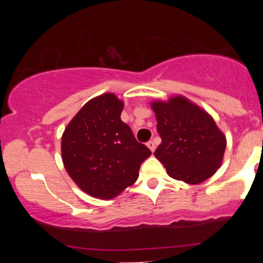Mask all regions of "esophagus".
I'll return each instance as SVG.
<instances>
[{"label": "esophagus", "instance_id": "obj_1", "mask_svg": "<svg viewBox=\"0 0 263 263\" xmlns=\"http://www.w3.org/2000/svg\"><path fill=\"white\" fill-rule=\"evenodd\" d=\"M147 147H148L152 152H154V149H156V143H154L153 141H148L147 142Z\"/></svg>", "mask_w": 263, "mask_h": 263}]
</instances>
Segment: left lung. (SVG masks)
Returning a JSON list of instances; mask_svg holds the SVG:
<instances>
[{
    "mask_svg": "<svg viewBox=\"0 0 263 263\" xmlns=\"http://www.w3.org/2000/svg\"><path fill=\"white\" fill-rule=\"evenodd\" d=\"M151 105L161 138L154 156L168 176L189 184H199L213 176L226 148V138L213 118L182 96Z\"/></svg>",
    "mask_w": 263,
    "mask_h": 263,
    "instance_id": "8db88e82",
    "label": "left lung"
}]
</instances>
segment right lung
<instances>
[{
	"label": "right lung",
	"instance_id": "right-lung-1",
	"mask_svg": "<svg viewBox=\"0 0 263 263\" xmlns=\"http://www.w3.org/2000/svg\"><path fill=\"white\" fill-rule=\"evenodd\" d=\"M123 102L105 93L86 103L62 135L64 167L79 188L99 199H114L134 184L149 148L136 141L121 120Z\"/></svg>",
	"mask_w": 263,
	"mask_h": 263
}]
</instances>
